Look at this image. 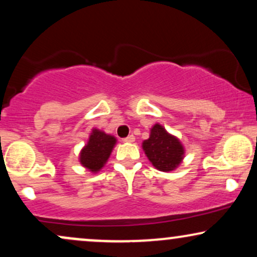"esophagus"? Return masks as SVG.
<instances>
[{
    "instance_id": "obj_1",
    "label": "esophagus",
    "mask_w": 257,
    "mask_h": 257,
    "mask_svg": "<svg viewBox=\"0 0 257 257\" xmlns=\"http://www.w3.org/2000/svg\"><path fill=\"white\" fill-rule=\"evenodd\" d=\"M123 141H124V143H134L135 137H134V135H129V137L123 139Z\"/></svg>"
}]
</instances>
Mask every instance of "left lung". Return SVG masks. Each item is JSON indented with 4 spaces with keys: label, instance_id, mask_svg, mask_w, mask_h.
Wrapping results in <instances>:
<instances>
[{
    "label": "left lung",
    "instance_id": "8db88e82",
    "mask_svg": "<svg viewBox=\"0 0 257 257\" xmlns=\"http://www.w3.org/2000/svg\"><path fill=\"white\" fill-rule=\"evenodd\" d=\"M143 150L152 166L166 173L175 170L185 157V149L180 139L168 133L159 123L152 126L150 138L143 141Z\"/></svg>",
    "mask_w": 257,
    "mask_h": 257
}]
</instances>
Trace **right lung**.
<instances>
[{
  "label": "right lung",
  "mask_w": 257,
  "mask_h": 257,
  "mask_svg": "<svg viewBox=\"0 0 257 257\" xmlns=\"http://www.w3.org/2000/svg\"><path fill=\"white\" fill-rule=\"evenodd\" d=\"M117 143L113 135L106 134L100 129L93 128L88 139V143L79 152V163L91 173L100 172Z\"/></svg>",
  "instance_id": "1"
}]
</instances>
